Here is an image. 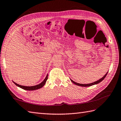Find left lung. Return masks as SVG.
Segmentation results:
<instances>
[{
	"label": "left lung",
	"mask_w": 121,
	"mask_h": 121,
	"mask_svg": "<svg viewBox=\"0 0 121 121\" xmlns=\"http://www.w3.org/2000/svg\"><path fill=\"white\" fill-rule=\"evenodd\" d=\"M108 74V72L104 76V77H103L102 78H100V79L99 80L97 81H95V82H92V83H88V84H81V83H77L75 82V81H74L73 80H72L71 79V81H72V82L75 84V85H76L77 86H85V87H86V86H93V85H96V84H98L99 83V82H100L101 81H103L104 79V78L106 77V75H107Z\"/></svg>",
	"instance_id": "obj_1"
}]
</instances>
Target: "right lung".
<instances>
[{
	"mask_svg": "<svg viewBox=\"0 0 121 121\" xmlns=\"http://www.w3.org/2000/svg\"><path fill=\"white\" fill-rule=\"evenodd\" d=\"M47 79H48V74L47 75L46 78H45V79L43 81H42L41 83H40V84H39V85H38L33 86H21V85H18V84H17V83L14 82V81H13V82L14 83V84L16 86H17L19 87V88H21L22 89L26 90H28V91H32V90H35L40 89V88H42V87H43L45 85V84Z\"/></svg>",
	"mask_w": 121,
	"mask_h": 121,
	"instance_id": "right-lung-1",
	"label": "right lung"
}]
</instances>
